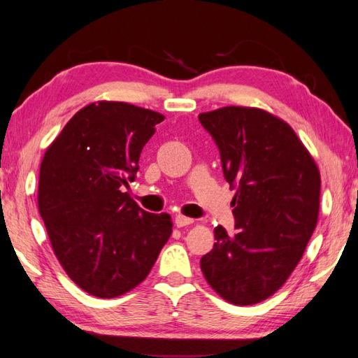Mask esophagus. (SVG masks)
I'll use <instances>...</instances> for the list:
<instances>
[{"mask_svg": "<svg viewBox=\"0 0 358 358\" xmlns=\"http://www.w3.org/2000/svg\"><path fill=\"white\" fill-rule=\"evenodd\" d=\"M194 220H191V217H186L183 215H177L175 216V226L177 227H186L189 226V224H192Z\"/></svg>", "mask_w": 358, "mask_h": 358, "instance_id": "esophagus-1", "label": "esophagus"}]
</instances>
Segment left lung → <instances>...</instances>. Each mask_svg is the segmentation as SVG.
<instances>
[{
  "label": "left lung",
  "instance_id": "obj_1",
  "mask_svg": "<svg viewBox=\"0 0 358 358\" xmlns=\"http://www.w3.org/2000/svg\"><path fill=\"white\" fill-rule=\"evenodd\" d=\"M222 173L235 191L237 234L215 227L213 250L201 259L205 280L224 300L254 305L280 289L316 229L320 175L282 120L252 107L201 113Z\"/></svg>",
  "mask_w": 358,
  "mask_h": 358
}]
</instances>
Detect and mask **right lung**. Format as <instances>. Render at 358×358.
I'll return each instance as SVG.
<instances>
[{"label": "right lung", "instance_id": "right-lung-1", "mask_svg": "<svg viewBox=\"0 0 358 358\" xmlns=\"http://www.w3.org/2000/svg\"><path fill=\"white\" fill-rule=\"evenodd\" d=\"M161 113L101 101L78 110L47 148L38 203L55 256L85 292L113 299L148 276L172 234L167 213H148L124 187Z\"/></svg>", "mask_w": 358, "mask_h": 358}]
</instances>
